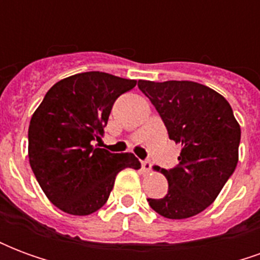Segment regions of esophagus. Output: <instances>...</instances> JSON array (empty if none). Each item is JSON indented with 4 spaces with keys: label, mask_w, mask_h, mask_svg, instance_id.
I'll return each instance as SVG.
<instances>
[{
    "label": "esophagus",
    "mask_w": 260,
    "mask_h": 260,
    "mask_svg": "<svg viewBox=\"0 0 260 260\" xmlns=\"http://www.w3.org/2000/svg\"><path fill=\"white\" fill-rule=\"evenodd\" d=\"M152 161H150V160H149V158H146V160H143V161H142V169L145 170V171H150V170H152Z\"/></svg>",
    "instance_id": "esophagus-1"
}]
</instances>
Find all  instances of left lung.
Wrapping results in <instances>:
<instances>
[{"label": "left lung", "instance_id": "obj_1", "mask_svg": "<svg viewBox=\"0 0 260 260\" xmlns=\"http://www.w3.org/2000/svg\"><path fill=\"white\" fill-rule=\"evenodd\" d=\"M138 87L156 107L171 141L181 145L180 163L161 169L169 192L149 198L154 212L167 218H188L217 198L238 163L240 124L217 91L191 80H139Z\"/></svg>", "mask_w": 260, "mask_h": 260}]
</instances>
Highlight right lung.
Here are the masks:
<instances>
[{
	"label": "right lung",
	"instance_id": "obj_1",
	"mask_svg": "<svg viewBox=\"0 0 260 260\" xmlns=\"http://www.w3.org/2000/svg\"><path fill=\"white\" fill-rule=\"evenodd\" d=\"M136 80L91 71L59 80L46 93L29 125V161L53 205L75 216L107 202L115 177L141 169L132 153L94 146L102 141L114 102Z\"/></svg>",
	"mask_w": 260,
	"mask_h": 260
}]
</instances>
